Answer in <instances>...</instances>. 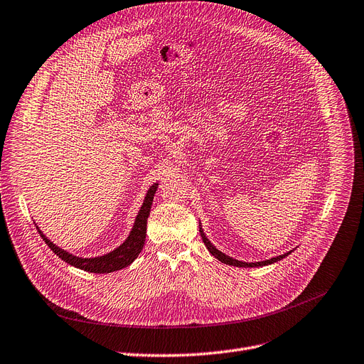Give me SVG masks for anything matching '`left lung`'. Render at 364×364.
I'll list each match as a JSON object with an SVG mask.
<instances>
[{
  "label": "left lung",
  "mask_w": 364,
  "mask_h": 364,
  "mask_svg": "<svg viewBox=\"0 0 364 364\" xmlns=\"http://www.w3.org/2000/svg\"><path fill=\"white\" fill-rule=\"evenodd\" d=\"M200 235H201V239H203V242H205V245H206V248L209 250V252H210V254H212L215 258L220 259L221 263H224V264H228V266H236V267H259V266H267V264L276 263V261H279V259L285 258L288 254H291V251H289V252H287V254H284V255H278V257L270 258V259H266V261H258V263H243V261H239V259H236V258H231V257L225 255L224 252L218 251V250L215 248V246L210 243V240H209V239L205 236V232H203L201 227H200Z\"/></svg>",
  "instance_id": "1"
}]
</instances>
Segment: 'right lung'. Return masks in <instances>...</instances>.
<instances>
[{"instance_id":"right-lung-1","label":"right lung","mask_w":364,"mask_h":364,"mask_svg":"<svg viewBox=\"0 0 364 364\" xmlns=\"http://www.w3.org/2000/svg\"><path fill=\"white\" fill-rule=\"evenodd\" d=\"M156 188H158V183H154L148 190V194H146V197H144V201H143V206L139 210V215L136 218L132 232H129L127 240L119 246V248H116L114 251H112L106 255L95 257V258H82V257L73 255V254L61 250L60 246H56L53 242H50L40 231V228L37 225L36 227L40 232L41 239L46 242L49 248L70 266H75L77 269H82L85 272H91V273H110V272L121 270V269L132 264L143 250L144 239H146L148 216L151 212L152 200H154V194L156 191Z\"/></svg>"}]
</instances>
